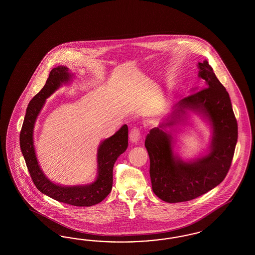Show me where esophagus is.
<instances>
[{
    "instance_id": "esophagus-1",
    "label": "esophagus",
    "mask_w": 255,
    "mask_h": 255,
    "mask_svg": "<svg viewBox=\"0 0 255 255\" xmlns=\"http://www.w3.org/2000/svg\"><path fill=\"white\" fill-rule=\"evenodd\" d=\"M140 131H139L138 128L134 127L131 129L130 131V141L131 143H137L140 139Z\"/></svg>"
}]
</instances>
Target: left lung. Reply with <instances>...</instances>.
<instances>
[{"label":"left lung","instance_id":"left-lung-1","mask_svg":"<svg viewBox=\"0 0 255 255\" xmlns=\"http://www.w3.org/2000/svg\"><path fill=\"white\" fill-rule=\"evenodd\" d=\"M197 66L202 87L194 88L192 94L179 101L164 123L151 129L145 140L152 191L167 203L193 200L219 185L231 166L238 141V124L229 94L208 61L198 62ZM190 112L210 124L212 140L206 155L185 161L173 151L171 131L185 122Z\"/></svg>","mask_w":255,"mask_h":255}]
</instances>
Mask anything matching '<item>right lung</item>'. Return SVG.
<instances>
[{
	"label": "right lung",
	"mask_w": 255,
	"mask_h": 255,
	"mask_svg": "<svg viewBox=\"0 0 255 255\" xmlns=\"http://www.w3.org/2000/svg\"><path fill=\"white\" fill-rule=\"evenodd\" d=\"M69 68L58 66L50 71L46 84L29 103L19 135L20 149L31 179L41 193L52 199L76 207H91L104 200L111 192L113 166L128 147V126L123 125L112 136L103 140L97 149V176L86 185L62 186L46 177L39 165L33 145V130L46 100L62 86L72 81Z\"/></svg>",
	"instance_id": "1"
}]
</instances>
